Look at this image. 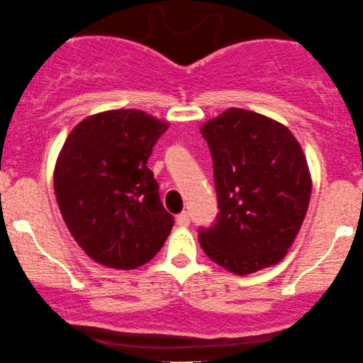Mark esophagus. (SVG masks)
Segmentation results:
<instances>
[{"label":"esophagus","instance_id":"1","mask_svg":"<svg viewBox=\"0 0 363 363\" xmlns=\"http://www.w3.org/2000/svg\"><path fill=\"white\" fill-rule=\"evenodd\" d=\"M177 225L180 228H186L190 225V216L186 211H183V213H180L177 216Z\"/></svg>","mask_w":363,"mask_h":363}]
</instances>
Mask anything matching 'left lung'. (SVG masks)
Returning a JSON list of instances; mask_svg holds the SVG:
<instances>
[{
    "label": "left lung",
    "instance_id": "obj_1",
    "mask_svg": "<svg viewBox=\"0 0 363 363\" xmlns=\"http://www.w3.org/2000/svg\"><path fill=\"white\" fill-rule=\"evenodd\" d=\"M214 161L219 214L199 242L233 274L274 266L307 214L312 177L295 135L279 121L230 108L201 127Z\"/></svg>",
    "mask_w": 363,
    "mask_h": 363
}]
</instances>
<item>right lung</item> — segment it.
Segmentation results:
<instances>
[{
    "instance_id": "obj_1",
    "label": "right lung",
    "mask_w": 363,
    "mask_h": 363,
    "mask_svg": "<svg viewBox=\"0 0 363 363\" xmlns=\"http://www.w3.org/2000/svg\"><path fill=\"white\" fill-rule=\"evenodd\" d=\"M168 127L140 109H111L87 116L65 140L52 174L56 202L94 262L137 269L164 245L173 216L147 160Z\"/></svg>"
}]
</instances>
